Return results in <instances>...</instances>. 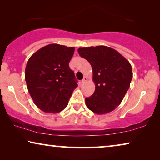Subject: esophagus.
I'll use <instances>...</instances> for the list:
<instances>
[{"label":"esophagus","mask_w":160,"mask_h":160,"mask_svg":"<svg viewBox=\"0 0 160 160\" xmlns=\"http://www.w3.org/2000/svg\"><path fill=\"white\" fill-rule=\"evenodd\" d=\"M87 78L86 77V76H84V78H83V79H82V84H84V83H85V82H87Z\"/></svg>","instance_id":"1"}]
</instances>
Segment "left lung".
I'll list each match as a JSON object with an SVG mask.
<instances>
[{"label": "left lung", "instance_id": "obj_1", "mask_svg": "<svg viewBox=\"0 0 160 160\" xmlns=\"http://www.w3.org/2000/svg\"><path fill=\"white\" fill-rule=\"evenodd\" d=\"M82 58L90 63L95 84L93 95L85 98L86 106L97 114H104L119 106L132 78L129 61L117 50L106 46L79 48Z\"/></svg>", "mask_w": 160, "mask_h": 160}]
</instances>
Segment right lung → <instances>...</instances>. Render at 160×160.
<instances>
[{
  "instance_id": "right-lung-1",
  "label": "right lung",
  "mask_w": 160,
  "mask_h": 160,
  "mask_svg": "<svg viewBox=\"0 0 160 160\" xmlns=\"http://www.w3.org/2000/svg\"><path fill=\"white\" fill-rule=\"evenodd\" d=\"M75 48L58 43L45 46L32 54L25 78L34 103L46 113H59L68 104L77 81L69 62Z\"/></svg>"
}]
</instances>
